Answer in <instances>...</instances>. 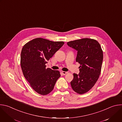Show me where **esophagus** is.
I'll return each mask as SVG.
<instances>
[{
    "label": "esophagus",
    "instance_id": "34e87169",
    "mask_svg": "<svg viewBox=\"0 0 122 122\" xmlns=\"http://www.w3.org/2000/svg\"><path fill=\"white\" fill-rule=\"evenodd\" d=\"M62 73L63 74V75H66V74L67 73V72H66V71H62Z\"/></svg>",
    "mask_w": 122,
    "mask_h": 122
}]
</instances>
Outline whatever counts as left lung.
<instances>
[{
    "label": "left lung",
    "mask_w": 122,
    "mask_h": 122,
    "mask_svg": "<svg viewBox=\"0 0 122 122\" xmlns=\"http://www.w3.org/2000/svg\"><path fill=\"white\" fill-rule=\"evenodd\" d=\"M67 44L78 51L76 61L80 65L79 74L73 73L71 87L76 93L83 94L93 87L99 78L103 51L97 41L89 38L71 41Z\"/></svg>",
    "instance_id": "1"
}]
</instances>
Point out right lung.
Returning <instances> with one entry per match:
<instances>
[{
    "label": "right lung",
    "instance_id": "add662e5",
    "mask_svg": "<svg viewBox=\"0 0 122 122\" xmlns=\"http://www.w3.org/2000/svg\"><path fill=\"white\" fill-rule=\"evenodd\" d=\"M64 44V41L38 38L27 42L22 49L20 64L23 75L33 90L41 95L51 92L61 76L58 71L46 68L45 64Z\"/></svg>",
    "mask_w": 122,
    "mask_h": 122
}]
</instances>
